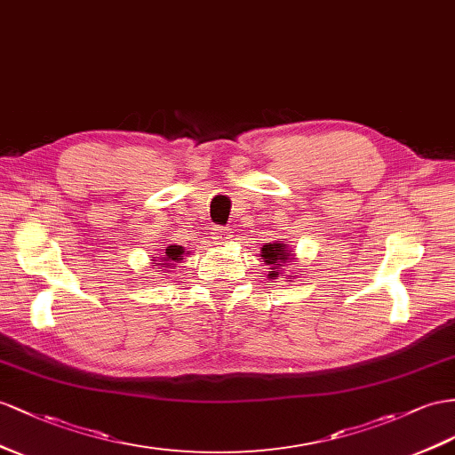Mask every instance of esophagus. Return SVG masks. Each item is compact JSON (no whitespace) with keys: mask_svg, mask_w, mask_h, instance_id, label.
Masks as SVG:
<instances>
[{"mask_svg":"<svg viewBox=\"0 0 455 455\" xmlns=\"http://www.w3.org/2000/svg\"><path fill=\"white\" fill-rule=\"evenodd\" d=\"M213 240H215V243H227L230 240V232L227 228L217 227L215 228V235H213Z\"/></svg>","mask_w":455,"mask_h":455,"instance_id":"1","label":"esophagus"}]
</instances>
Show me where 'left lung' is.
Segmentation results:
<instances>
[{
    "instance_id": "left-lung-1",
    "label": "left lung",
    "mask_w": 455,
    "mask_h": 455,
    "mask_svg": "<svg viewBox=\"0 0 455 455\" xmlns=\"http://www.w3.org/2000/svg\"><path fill=\"white\" fill-rule=\"evenodd\" d=\"M259 255H261V259L265 261V265L269 267V275H267V276L273 278V281L278 276L286 278L284 271L288 269L290 265H294V261H296V255L292 253V248H290L288 243H284L281 240L267 242L265 246L261 248Z\"/></svg>"
}]
</instances>
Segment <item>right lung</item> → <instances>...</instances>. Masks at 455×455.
<instances>
[{
    "mask_svg": "<svg viewBox=\"0 0 455 455\" xmlns=\"http://www.w3.org/2000/svg\"><path fill=\"white\" fill-rule=\"evenodd\" d=\"M180 259H184V248L182 246H169L159 259H151V261H154V269H157V267H165V269H171V267L174 263H179Z\"/></svg>",
    "mask_w": 455,
    "mask_h": 455,
    "instance_id": "add662e5",
    "label": "right lung"
}]
</instances>
